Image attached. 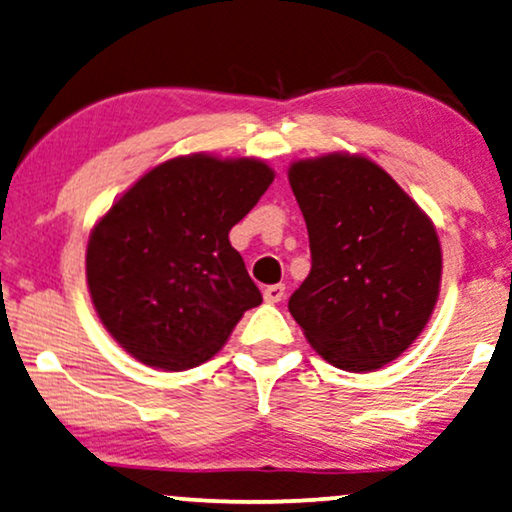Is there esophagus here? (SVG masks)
I'll use <instances>...</instances> for the list:
<instances>
[{"instance_id": "esophagus-1", "label": "esophagus", "mask_w": 512, "mask_h": 512, "mask_svg": "<svg viewBox=\"0 0 512 512\" xmlns=\"http://www.w3.org/2000/svg\"><path fill=\"white\" fill-rule=\"evenodd\" d=\"M284 284H270V287H265L263 289V298L268 303H280L282 298H284Z\"/></svg>"}]
</instances>
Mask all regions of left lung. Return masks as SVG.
<instances>
[{"instance_id": "1", "label": "left lung", "mask_w": 512, "mask_h": 512, "mask_svg": "<svg viewBox=\"0 0 512 512\" xmlns=\"http://www.w3.org/2000/svg\"><path fill=\"white\" fill-rule=\"evenodd\" d=\"M289 183L313 256L289 313L334 367L355 374L386 367L421 336L440 296L433 221L362 155L298 159Z\"/></svg>"}]
</instances>
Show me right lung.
<instances>
[{
	"label": "right lung",
	"instance_id": "right-lung-1",
	"mask_svg": "<svg viewBox=\"0 0 512 512\" xmlns=\"http://www.w3.org/2000/svg\"><path fill=\"white\" fill-rule=\"evenodd\" d=\"M272 178L261 159L174 157L138 178L94 225L86 284L126 353L155 369H192L261 305L228 235Z\"/></svg>",
	"mask_w": 512,
	"mask_h": 512
}]
</instances>
